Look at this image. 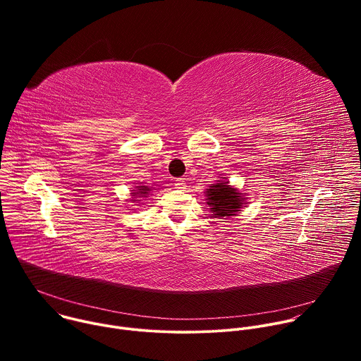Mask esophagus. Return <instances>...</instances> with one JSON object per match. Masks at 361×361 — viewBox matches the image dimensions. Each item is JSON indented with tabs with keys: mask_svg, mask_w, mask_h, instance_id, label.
Masks as SVG:
<instances>
[{
	"mask_svg": "<svg viewBox=\"0 0 361 361\" xmlns=\"http://www.w3.org/2000/svg\"><path fill=\"white\" fill-rule=\"evenodd\" d=\"M174 185H176V188H178V190H184V188L187 187L184 178H177L176 183H174Z\"/></svg>",
	"mask_w": 361,
	"mask_h": 361,
	"instance_id": "obj_1",
	"label": "esophagus"
}]
</instances>
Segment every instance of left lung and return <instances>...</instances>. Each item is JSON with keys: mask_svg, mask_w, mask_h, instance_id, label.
Returning <instances> with one entry per match:
<instances>
[{"mask_svg": "<svg viewBox=\"0 0 361 361\" xmlns=\"http://www.w3.org/2000/svg\"><path fill=\"white\" fill-rule=\"evenodd\" d=\"M205 195H207L205 200H207L210 212L213 213V219L237 216L245 204L243 192L228 185V181H217L210 185V188L205 191Z\"/></svg>", "mask_w": 361, "mask_h": 361, "instance_id": "1", "label": "left lung"}]
</instances>
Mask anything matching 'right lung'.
Segmentation results:
<instances>
[{"label":"right lung","instance_id":"right-lung-1","mask_svg":"<svg viewBox=\"0 0 361 361\" xmlns=\"http://www.w3.org/2000/svg\"><path fill=\"white\" fill-rule=\"evenodd\" d=\"M151 191V188L149 187H147V185H137L135 187V190H133V192H131V201L133 202H138V201H141V200H138V198H142V197H147V194Z\"/></svg>","mask_w":361,"mask_h":361}]
</instances>
